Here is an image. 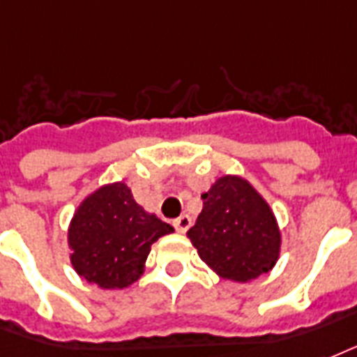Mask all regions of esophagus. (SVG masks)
Returning a JSON list of instances; mask_svg holds the SVG:
<instances>
[{"mask_svg": "<svg viewBox=\"0 0 357 357\" xmlns=\"http://www.w3.org/2000/svg\"><path fill=\"white\" fill-rule=\"evenodd\" d=\"M190 225H192V218L188 216V214H182L181 218L173 220V227H175L178 233H186L188 229H190Z\"/></svg>", "mask_w": 357, "mask_h": 357, "instance_id": "esophagus-1", "label": "esophagus"}]
</instances>
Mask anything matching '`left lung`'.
<instances>
[{
    "instance_id": "obj_1",
    "label": "left lung",
    "mask_w": 357,
    "mask_h": 357,
    "mask_svg": "<svg viewBox=\"0 0 357 357\" xmlns=\"http://www.w3.org/2000/svg\"><path fill=\"white\" fill-rule=\"evenodd\" d=\"M201 197L203 210L188 231L201 261L238 283L270 272L279 259L281 233L261 193L242 176L225 175Z\"/></svg>"
}]
</instances>
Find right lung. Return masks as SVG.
Wrapping results in <instances>:
<instances>
[{
	"mask_svg": "<svg viewBox=\"0 0 357 357\" xmlns=\"http://www.w3.org/2000/svg\"><path fill=\"white\" fill-rule=\"evenodd\" d=\"M173 231L135 203L124 182L106 184L74 212L70 262L78 275L100 289H124L141 278L151 245Z\"/></svg>",
	"mask_w": 357,
	"mask_h": 357,
	"instance_id": "1",
	"label": "right lung"
}]
</instances>
